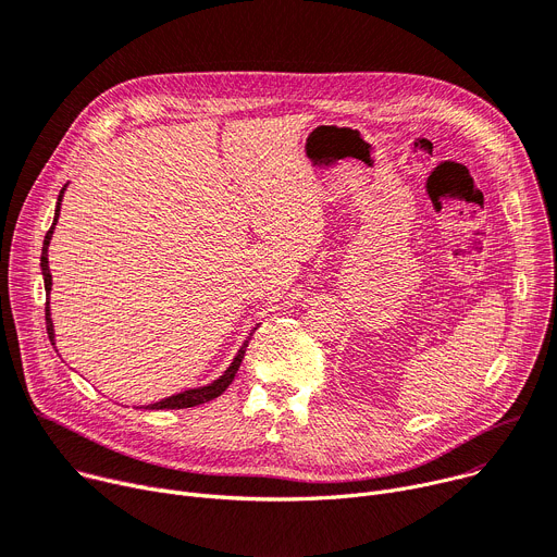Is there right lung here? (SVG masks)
<instances>
[{
  "label": "right lung",
  "instance_id": "obj_1",
  "mask_svg": "<svg viewBox=\"0 0 557 557\" xmlns=\"http://www.w3.org/2000/svg\"><path fill=\"white\" fill-rule=\"evenodd\" d=\"M62 195H64V188H62V193L58 195V206H55L53 226L49 228V233H47V237H45L42 257H40V264H42V275H45V288H47V290H51V271H49V242H51L53 228H55V224H58V216H60V201H62ZM45 311H47V333H49V341L53 343V322H51V313H49V300H47V307H45ZM246 347H248V343H246V345L239 349V354L235 356L233 364L226 369L224 376H219L214 383H210V385H206V387H199V389H188V392L174 394V396H170V398H163V400H159V403H152V405H147V407H150V410H183V407H197V405H201V403H208V400H212V398L221 396V394L226 392V387L233 383V379H235V374H237V369H239V364H242V360H244Z\"/></svg>",
  "mask_w": 557,
  "mask_h": 557
}]
</instances>
